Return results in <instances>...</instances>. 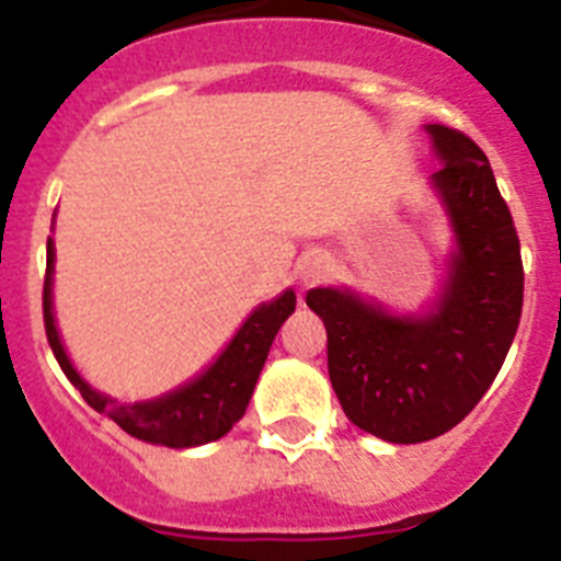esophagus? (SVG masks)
I'll list each match as a JSON object with an SVG mask.
<instances>
[{
	"label": "esophagus",
	"mask_w": 561,
	"mask_h": 561,
	"mask_svg": "<svg viewBox=\"0 0 561 561\" xmlns=\"http://www.w3.org/2000/svg\"><path fill=\"white\" fill-rule=\"evenodd\" d=\"M328 273H331V259L322 256V253H317V256H310L308 262H305L302 271H299V276H302L305 285H313V282H322Z\"/></svg>",
	"instance_id": "34e87169"
}]
</instances>
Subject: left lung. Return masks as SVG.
<instances>
[{
    "label": "left lung",
    "instance_id": "obj_1",
    "mask_svg": "<svg viewBox=\"0 0 561 561\" xmlns=\"http://www.w3.org/2000/svg\"><path fill=\"white\" fill-rule=\"evenodd\" d=\"M427 130L445 162L433 185L459 242L439 308L390 317L333 288L305 299L328 331V374L345 416L397 445L436 439L477 408L511 351L525 296L519 237L491 162L462 130Z\"/></svg>",
    "mask_w": 561,
    "mask_h": 561
}]
</instances>
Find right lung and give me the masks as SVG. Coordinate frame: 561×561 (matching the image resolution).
Instances as JSON below:
<instances>
[{
	"instance_id": "1",
	"label": "right lung",
	"mask_w": 561,
	"mask_h": 561,
	"mask_svg": "<svg viewBox=\"0 0 561 561\" xmlns=\"http://www.w3.org/2000/svg\"><path fill=\"white\" fill-rule=\"evenodd\" d=\"M50 271H54V242L48 239V273H45V288H42V313H45L48 345L59 362V368L65 370L70 382L77 385L82 399L91 404L93 411L107 413L122 431L136 436V439H145L150 445H168V448L205 445V442L225 436L230 427L237 425L244 416L248 402H251L259 374L265 368L273 339L279 333L282 322L296 308L294 290H285L279 299L253 310L248 322L233 336V342L225 347L222 356L199 379H193L185 388L173 390L162 399H153V402L116 408L113 399L88 388L65 356V347L54 324V310H50Z\"/></svg>"
}]
</instances>
